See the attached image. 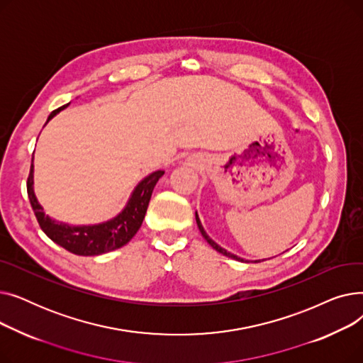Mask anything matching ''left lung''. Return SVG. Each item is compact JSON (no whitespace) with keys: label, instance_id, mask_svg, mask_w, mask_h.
Returning a JSON list of instances; mask_svg holds the SVG:
<instances>
[{"label":"left lung","instance_id":"1","mask_svg":"<svg viewBox=\"0 0 363 363\" xmlns=\"http://www.w3.org/2000/svg\"><path fill=\"white\" fill-rule=\"evenodd\" d=\"M196 220H197V225H199V230H200V233H201V235L204 237V240L211 244L213 249L216 250V252H219V253H222L223 256H226V257H231V259H235V260H238V262H244V259H241V257H238V256H235V255H233V253H230V252H226L225 249H222L220 245H218L211 237L207 235V233L204 231V228H203V225H201V222H200V218H199V215H197V212H196Z\"/></svg>","mask_w":363,"mask_h":363}]
</instances>
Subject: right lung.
Listing matches in <instances>:
<instances>
[{"label": "right lung", "instance_id": "1", "mask_svg": "<svg viewBox=\"0 0 363 363\" xmlns=\"http://www.w3.org/2000/svg\"><path fill=\"white\" fill-rule=\"evenodd\" d=\"M69 104L51 111L47 122L52 119L57 113L67 107ZM33 162V159H32ZM164 172L157 170L151 175L144 178L133 189V193L126 203L123 211L116 216L104 223L99 225H84V226H72L69 223L57 222L44 213L43 206L38 203L33 193V164L28 177V196L30 206L35 212V216L40 223L41 230L47 234L50 240L55 244L62 245L67 252L78 256H97L108 253L130 241L143 225L147 207L157 181L163 177Z\"/></svg>", "mask_w": 363, "mask_h": 363}]
</instances>
